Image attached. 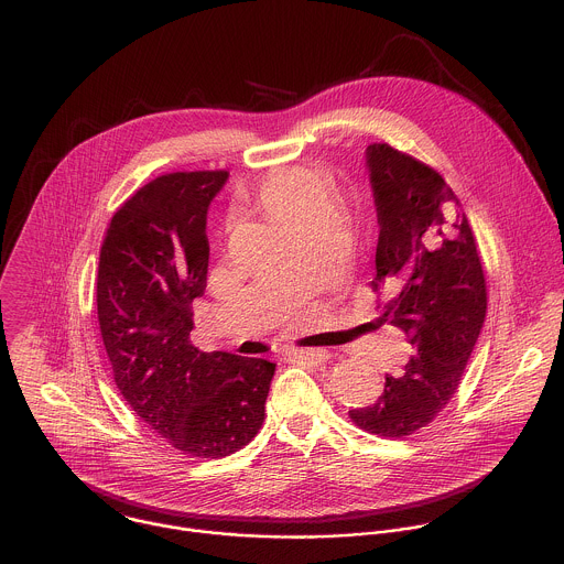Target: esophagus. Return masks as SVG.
<instances>
[{
	"instance_id": "esophagus-1",
	"label": "esophagus",
	"mask_w": 564,
	"mask_h": 564,
	"mask_svg": "<svg viewBox=\"0 0 564 564\" xmlns=\"http://www.w3.org/2000/svg\"><path fill=\"white\" fill-rule=\"evenodd\" d=\"M286 356L291 360H300V362H311V365H322L327 358H329V351L327 349H286Z\"/></svg>"
}]
</instances>
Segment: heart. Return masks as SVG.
Masks as SVG:
<instances>
[{"label":"heart","mask_w":564,"mask_h":564,"mask_svg":"<svg viewBox=\"0 0 564 564\" xmlns=\"http://www.w3.org/2000/svg\"><path fill=\"white\" fill-rule=\"evenodd\" d=\"M260 204L278 226L313 213L329 208V193L319 175L291 169L271 175L260 188Z\"/></svg>","instance_id":"b5f03b06"}]
</instances>
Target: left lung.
Wrapping results in <instances>:
<instances>
[{"label":"left lung","instance_id":"8db88e82","mask_svg":"<svg viewBox=\"0 0 564 564\" xmlns=\"http://www.w3.org/2000/svg\"><path fill=\"white\" fill-rule=\"evenodd\" d=\"M365 166L378 213L376 278L393 291L382 322L402 327L412 358L387 373L378 402L349 410L362 430L403 438L454 398L486 317V282L471 226L445 180L387 143Z\"/></svg>","mask_w":564,"mask_h":564}]
</instances>
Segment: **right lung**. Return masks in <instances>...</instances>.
<instances>
[{"instance_id": "1", "label": "right lung", "mask_w": 564, "mask_h": 564, "mask_svg": "<svg viewBox=\"0 0 564 564\" xmlns=\"http://www.w3.org/2000/svg\"><path fill=\"white\" fill-rule=\"evenodd\" d=\"M228 171L169 173L112 217L99 251L97 317L123 400L175 449L224 458L262 425L275 365L191 343L206 291L213 199Z\"/></svg>"}]
</instances>
